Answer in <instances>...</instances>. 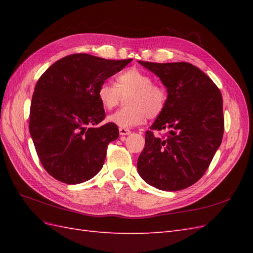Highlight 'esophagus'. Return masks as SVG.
I'll list each match as a JSON object with an SVG mask.
<instances>
[{"mask_svg":"<svg viewBox=\"0 0 253 253\" xmlns=\"http://www.w3.org/2000/svg\"><path fill=\"white\" fill-rule=\"evenodd\" d=\"M131 131L128 129V128H123V127H120V135L122 136H126V135H129Z\"/></svg>","mask_w":253,"mask_h":253,"instance_id":"34e87169","label":"esophagus"}]
</instances>
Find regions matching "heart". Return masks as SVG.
<instances>
[{"instance_id": "obj_1", "label": "heart", "mask_w": 253, "mask_h": 253, "mask_svg": "<svg viewBox=\"0 0 253 253\" xmlns=\"http://www.w3.org/2000/svg\"><path fill=\"white\" fill-rule=\"evenodd\" d=\"M128 96V107L113 113L107 121L123 128H129L146 122L147 118H157L165 109L168 92L160 84L153 83L152 77L141 69L131 67L121 73L117 85L103 82L96 91L102 106L114 109L123 96Z\"/></svg>"}]
</instances>
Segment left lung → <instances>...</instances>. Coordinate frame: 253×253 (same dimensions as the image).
<instances>
[{
	"instance_id": "1",
	"label": "left lung",
	"mask_w": 253,
	"mask_h": 253,
	"mask_svg": "<svg viewBox=\"0 0 253 253\" xmlns=\"http://www.w3.org/2000/svg\"><path fill=\"white\" fill-rule=\"evenodd\" d=\"M139 63L160 77L169 94L164 111L146 132L138 171L160 190L185 189L204 175L222 143V93L208 75L190 63ZM161 130L170 132L154 135Z\"/></svg>"
}]
</instances>
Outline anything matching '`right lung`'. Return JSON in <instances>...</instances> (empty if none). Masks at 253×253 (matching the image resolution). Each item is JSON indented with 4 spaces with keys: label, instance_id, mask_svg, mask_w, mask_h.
Instances as JSON below:
<instances>
[{
    "label": "right lung",
    "instance_id": "obj_1",
    "mask_svg": "<svg viewBox=\"0 0 253 253\" xmlns=\"http://www.w3.org/2000/svg\"><path fill=\"white\" fill-rule=\"evenodd\" d=\"M131 61L76 53L41 75L30 104L29 130L40 162L53 178L76 185L99 173L107 146L120 131L112 123L100 125L105 111L96 91Z\"/></svg>",
    "mask_w": 253,
    "mask_h": 253
}]
</instances>
